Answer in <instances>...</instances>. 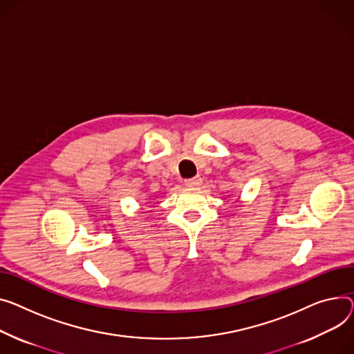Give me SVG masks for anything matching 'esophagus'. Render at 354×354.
I'll return each mask as SVG.
<instances>
[{
    "label": "esophagus",
    "instance_id": "1",
    "mask_svg": "<svg viewBox=\"0 0 354 354\" xmlns=\"http://www.w3.org/2000/svg\"><path fill=\"white\" fill-rule=\"evenodd\" d=\"M185 185L186 186H191V187L199 186V185H202V178L201 176H195V178H191V179H186Z\"/></svg>",
    "mask_w": 354,
    "mask_h": 354
}]
</instances>
